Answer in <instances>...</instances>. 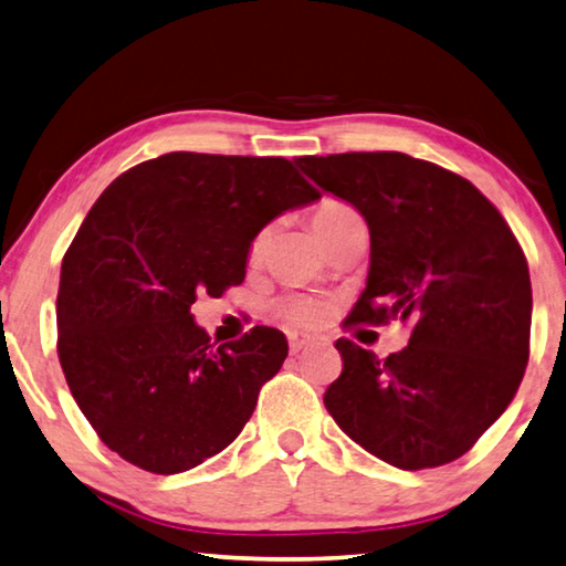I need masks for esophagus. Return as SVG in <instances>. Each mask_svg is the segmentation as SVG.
Instances as JSON below:
<instances>
[{"instance_id":"34e87169","label":"esophagus","mask_w":566,"mask_h":566,"mask_svg":"<svg viewBox=\"0 0 566 566\" xmlns=\"http://www.w3.org/2000/svg\"><path fill=\"white\" fill-rule=\"evenodd\" d=\"M289 345H291V353H301L303 348H308V345H313V338H311V335H303V333H291L289 335Z\"/></svg>"}]
</instances>
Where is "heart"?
Masks as SVG:
<instances>
[{"label":"heart","instance_id":"b5f03b06","mask_svg":"<svg viewBox=\"0 0 566 566\" xmlns=\"http://www.w3.org/2000/svg\"><path fill=\"white\" fill-rule=\"evenodd\" d=\"M355 211L343 201H325L318 206V211L313 213V226L315 231L321 233V238L328 235L335 226H338L343 218L353 216ZM265 243V233H261L253 241L251 253L258 255L261 253V248ZM277 311L283 313L285 321H291L295 325H315L323 318V303L318 298H313V295H285V298L277 303Z\"/></svg>","mask_w":566,"mask_h":566}]
</instances>
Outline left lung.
I'll return each mask as SVG.
<instances>
[{
  "label": "left lung",
  "mask_w": 566,
  "mask_h": 566,
  "mask_svg": "<svg viewBox=\"0 0 566 566\" xmlns=\"http://www.w3.org/2000/svg\"><path fill=\"white\" fill-rule=\"evenodd\" d=\"M323 191L370 228L368 285L348 325L402 321L410 343L380 360L340 338L325 390L340 430L400 470L462 458L507 410L530 360L527 258L468 178L400 151L301 156Z\"/></svg>",
  "instance_id": "obj_1"
}]
</instances>
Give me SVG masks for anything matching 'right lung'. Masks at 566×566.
Listing matches in <instances>:
<instances>
[{
    "label": "right lung",
    "instance_id": "obj_1",
    "mask_svg": "<svg viewBox=\"0 0 566 566\" xmlns=\"http://www.w3.org/2000/svg\"><path fill=\"white\" fill-rule=\"evenodd\" d=\"M315 198L289 158L193 151L128 168L96 198L62 261L56 353L108 450L176 474L238 438L289 340L255 325L216 345L191 305L243 283L261 228Z\"/></svg>",
    "mask_w": 566,
    "mask_h": 566
}]
</instances>
